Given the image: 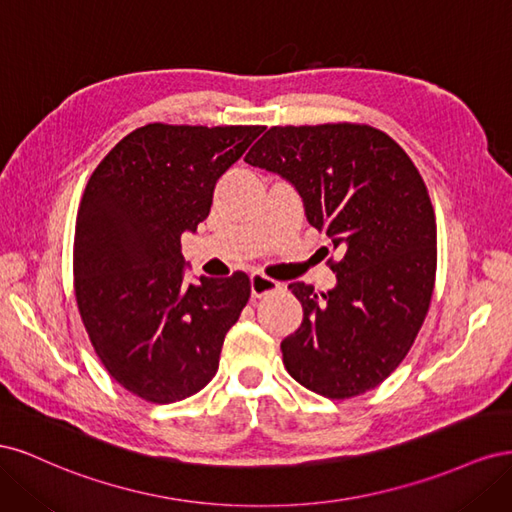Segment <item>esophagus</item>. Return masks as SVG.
Masks as SVG:
<instances>
[{
  "label": "esophagus",
  "instance_id": "obj_1",
  "mask_svg": "<svg viewBox=\"0 0 512 512\" xmlns=\"http://www.w3.org/2000/svg\"><path fill=\"white\" fill-rule=\"evenodd\" d=\"M250 284H252V297L254 299L265 297V294H269L273 290H280V286H282L280 282H275V280H271V277L260 275V273H254L250 277Z\"/></svg>",
  "mask_w": 512,
  "mask_h": 512
}]
</instances>
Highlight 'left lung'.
Instances as JSON below:
<instances>
[{"label": "left lung", "mask_w": 512, "mask_h": 512, "mask_svg": "<svg viewBox=\"0 0 512 512\" xmlns=\"http://www.w3.org/2000/svg\"><path fill=\"white\" fill-rule=\"evenodd\" d=\"M245 162L290 181L327 232L337 286L294 282L301 327L282 342L288 374L329 399L374 389L406 359L436 284V213L408 153L363 123L273 126Z\"/></svg>", "instance_id": "left-lung-1"}]
</instances>
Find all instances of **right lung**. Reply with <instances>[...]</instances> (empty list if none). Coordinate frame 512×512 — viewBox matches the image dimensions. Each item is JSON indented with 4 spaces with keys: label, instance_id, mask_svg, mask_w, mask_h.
<instances>
[{
    "label": "right lung",
    "instance_id": "right-lung-1",
    "mask_svg": "<svg viewBox=\"0 0 512 512\" xmlns=\"http://www.w3.org/2000/svg\"><path fill=\"white\" fill-rule=\"evenodd\" d=\"M262 126L147 123L108 151L76 215L74 294L100 363L151 404H173L215 376L250 277L183 280L181 235L207 220L218 179Z\"/></svg>",
    "mask_w": 512,
    "mask_h": 512
}]
</instances>
